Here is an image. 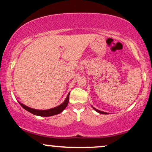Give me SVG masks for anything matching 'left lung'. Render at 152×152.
<instances>
[{"label":"left lung","instance_id":"obj_1","mask_svg":"<svg viewBox=\"0 0 152 152\" xmlns=\"http://www.w3.org/2000/svg\"><path fill=\"white\" fill-rule=\"evenodd\" d=\"M94 108V107H93ZM94 109H95L96 111H97V112H99V114H106V112H104V111H99V110H98V109H95V108H94Z\"/></svg>","mask_w":152,"mask_h":152}]
</instances>
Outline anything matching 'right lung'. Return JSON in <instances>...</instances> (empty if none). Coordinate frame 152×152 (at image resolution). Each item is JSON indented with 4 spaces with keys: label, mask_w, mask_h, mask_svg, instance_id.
Instances as JSON below:
<instances>
[{
    "label": "right lung",
    "mask_w": 152,
    "mask_h": 152,
    "mask_svg": "<svg viewBox=\"0 0 152 152\" xmlns=\"http://www.w3.org/2000/svg\"><path fill=\"white\" fill-rule=\"evenodd\" d=\"M69 94H68L67 97H66V100L63 102V104L59 105L57 107L53 108V109H48V110H36V109H31V108L28 107L24 105V104H21V103L19 102L20 105L24 109H26V111H29V112L31 113V114H34V115H37V116H53V115L56 114H60L61 112H62L64 109H66V107L68 105V103H69Z\"/></svg>",
    "instance_id": "add662e5"
}]
</instances>
